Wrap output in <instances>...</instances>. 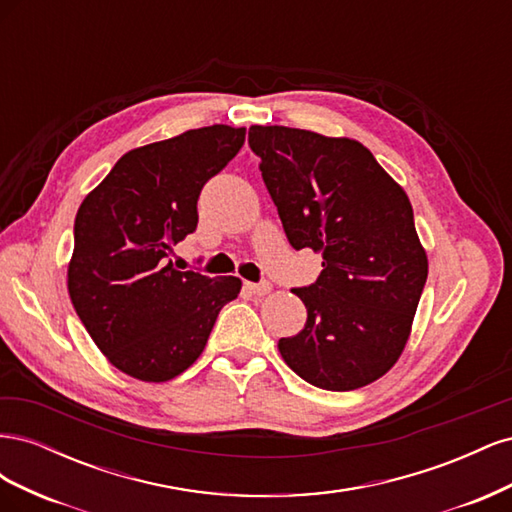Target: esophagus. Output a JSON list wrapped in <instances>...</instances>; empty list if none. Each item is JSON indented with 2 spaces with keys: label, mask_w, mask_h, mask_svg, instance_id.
<instances>
[{
  "label": "esophagus",
  "mask_w": 512,
  "mask_h": 512,
  "mask_svg": "<svg viewBox=\"0 0 512 512\" xmlns=\"http://www.w3.org/2000/svg\"><path fill=\"white\" fill-rule=\"evenodd\" d=\"M245 288L250 290L252 294H256V297H265V294H269V292H271V284H269V282H260V284L245 282Z\"/></svg>",
  "instance_id": "34e87169"
}]
</instances>
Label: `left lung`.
Wrapping results in <instances>:
<instances>
[{
	"label": "left lung",
	"mask_w": 512,
	"mask_h": 512,
	"mask_svg": "<svg viewBox=\"0 0 512 512\" xmlns=\"http://www.w3.org/2000/svg\"><path fill=\"white\" fill-rule=\"evenodd\" d=\"M247 141L290 245L322 254L316 284L292 290L307 320L282 359L318 389H361L404 352L427 282L410 198L354 138L252 126Z\"/></svg>",
	"instance_id": "obj_1"
}]
</instances>
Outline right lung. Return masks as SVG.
I'll use <instances>...</instances> for the list:
<instances>
[{"instance_id":"1","label":"right lung","mask_w":512,"mask_h":512,"mask_svg":"<svg viewBox=\"0 0 512 512\" xmlns=\"http://www.w3.org/2000/svg\"><path fill=\"white\" fill-rule=\"evenodd\" d=\"M245 128L209 126L130 149L76 211L68 294L106 361L166 382L203 354L239 277L177 271L173 254L196 230L203 185L237 156Z\"/></svg>"}]
</instances>
